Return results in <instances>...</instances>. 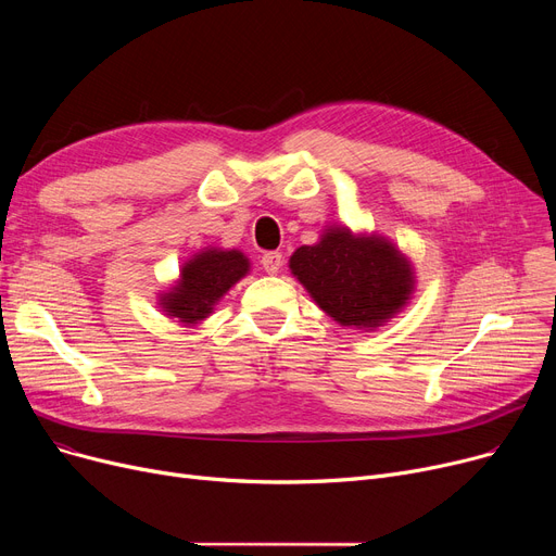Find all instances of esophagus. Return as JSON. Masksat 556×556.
Returning a JSON list of instances; mask_svg holds the SVG:
<instances>
[{
	"instance_id": "34e87169",
	"label": "esophagus",
	"mask_w": 556,
	"mask_h": 556,
	"mask_svg": "<svg viewBox=\"0 0 556 556\" xmlns=\"http://www.w3.org/2000/svg\"><path fill=\"white\" fill-rule=\"evenodd\" d=\"M261 266L268 275H277L283 266V256L281 252H263L261 254Z\"/></svg>"
}]
</instances>
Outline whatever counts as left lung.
Listing matches in <instances>:
<instances>
[{
	"label": "left lung",
	"mask_w": 556,
	"mask_h": 556,
	"mask_svg": "<svg viewBox=\"0 0 556 556\" xmlns=\"http://www.w3.org/2000/svg\"><path fill=\"white\" fill-rule=\"evenodd\" d=\"M290 270L344 327H378L413 288L410 266L390 243L354 239L346 229H331L317 245L300 248Z\"/></svg>",
	"instance_id": "obj_1"
}]
</instances>
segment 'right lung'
Here are the masks:
<instances>
[{"label": "right lung", "instance_id": "right-lung-1", "mask_svg": "<svg viewBox=\"0 0 556 556\" xmlns=\"http://www.w3.org/2000/svg\"><path fill=\"white\" fill-rule=\"evenodd\" d=\"M248 258L237 250L202 252L182 268L178 288L166 293L162 304L168 315L180 317L182 323H198L212 313V306L248 273Z\"/></svg>", "mask_w": 556, "mask_h": 556}]
</instances>
